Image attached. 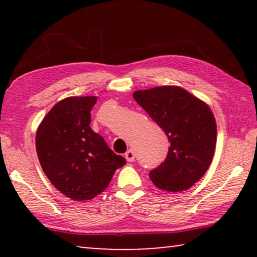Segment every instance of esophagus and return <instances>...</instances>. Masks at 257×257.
<instances>
[{
    "mask_svg": "<svg viewBox=\"0 0 257 257\" xmlns=\"http://www.w3.org/2000/svg\"><path fill=\"white\" fill-rule=\"evenodd\" d=\"M124 158H125V160L128 161V162H133V161L135 160V153H134V151L129 150V151L125 152Z\"/></svg>",
    "mask_w": 257,
    "mask_h": 257,
    "instance_id": "1",
    "label": "esophagus"
}]
</instances>
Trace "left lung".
<instances>
[{
	"mask_svg": "<svg viewBox=\"0 0 257 257\" xmlns=\"http://www.w3.org/2000/svg\"><path fill=\"white\" fill-rule=\"evenodd\" d=\"M134 98L170 143L164 162L150 172L152 182L167 191L190 188L205 175L214 154L216 123L210 107L177 86L137 90Z\"/></svg>",
	"mask_w": 257,
	"mask_h": 257,
	"instance_id": "obj_1",
	"label": "left lung"
}]
</instances>
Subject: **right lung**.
I'll list each match as a JSON object with an SVG mask.
<instances>
[{
	"instance_id": "obj_1",
	"label": "right lung",
	"mask_w": 257,
	"mask_h": 257,
	"mask_svg": "<svg viewBox=\"0 0 257 257\" xmlns=\"http://www.w3.org/2000/svg\"><path fill=\"white\" fill-rule=\"evenodd\" d=\"M97 97H69L52 107L36 134L43 171L56 189L76 201H89L107 188L125 160L89 127Z\"/></svg>"
}]
</instances>
